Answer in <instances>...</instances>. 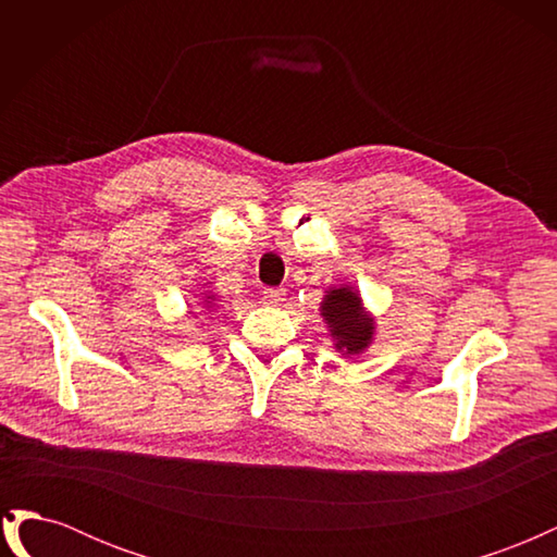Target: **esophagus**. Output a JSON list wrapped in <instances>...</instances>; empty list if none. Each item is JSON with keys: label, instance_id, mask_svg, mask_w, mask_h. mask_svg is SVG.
<instances>
[{"label": "esophagus", "instance_id": "1", "mask_svg": "<svg viewBox=\"0 0 557 557\" xmlns=\"http://www.w3.org/2000/svg\"><path fill=\"white\" fill-rule=\"evenodd\" d=\"M262 299H264V305L278 307L281 301L285 299V290H283V288H264V290H262Z\"/></svg>", "mask_w": 557, "mask_h": 557}]
</instances>
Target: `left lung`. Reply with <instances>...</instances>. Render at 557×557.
Wrapping results in <instances>:
<instances>
[{
    "instance_id": "1",
    "label": "left lung",
    "mask_w": 557,
    "mask_h": 557,
    "mask_svg": "<svg viewBox=\"0 0 557 557\" xmlns=\"http://www.w3.org/2000/svg\"><path fill=\"white\" fill-rule=\"evenodd\" d=\"M320 311H323L320 315L325 318V323L330 325L332 336L336 339V348L344 356H356V352H362L372 344L374 320L362 311L360 297L350 288L330 290Z\"/></svg>"
}]
</instances>
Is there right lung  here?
Returning <instances> with one entry per match:
<instances>
[{
	"mask_svg": "<svg viewBox=\"0 0 557 557\" xmlns=\"http://www.w3.org/2000/svg\"><path fill=\"white\" fill-rule=\"evenodd\" d=\"M209 299H211V297H207V301H209Z\"/></svg>",
	"mask_w": 557,
	"mask_h": 557,
	"instance_id": "add662e5",
	"label": "right lung"
}]
</instances>
